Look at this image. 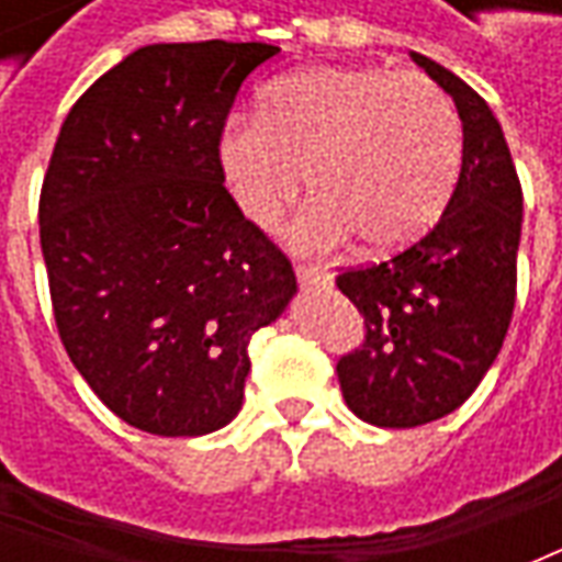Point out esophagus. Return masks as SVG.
I'll return each mask as SVG.
<instances>
[{"label": "esophagus", "mask_w": 562, "mask_h": 562, "mask_svg": "<svg viewBox=\"0 0 562 562\" xmlns=\"http://www.w3.org/2000/svg\"><path fill=\"white\" fill-rule=\"evenodd\" d=\"M297 280L301 285H328L330 273L325 268H310V265H297Z\"/></svg>", "instance_id": "obj_1"}]
</instances>
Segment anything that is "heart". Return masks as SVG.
<instances>
[{"label":"heart","instance_id":"heart-1","mask_svg":"<svg viewBox=\"0 0 562 562\" xmlns=\"http://www.w3.org/2000/svg\"><path fill=\"white\" fill-rule=\"evenodd\" d=\"M222 180L268 228L306 180L318 192L294 244L330 249L358 234L401 249L446 210L460 168V120L434 80L373 66H313L270 80L258 116H234L216 144Z\"/></svg>","mask_w":562,"mask_h":562}]
</instances>
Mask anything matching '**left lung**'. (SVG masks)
Instances as JSON below:
<instances>
[{
	"instance_id": "left-lung-1",
	"label": "left lung",
	"mask_w": 562,
	"mask_h": 562,
	"mask_svg": "<svg viewBox=\"0 0 562 562\" xmlns=\"http://www.w3.org/2000/svg\"><path fill=\"white\" fill-rule=\"evenodd\" d=\"M413 59L454 99L463 165L430 232L337 277L364 316V340L337 361V376L349 409L376 427L454 413L503 349L518 289L524 192L506 135L458 75L422 54Z\"/></svg>"
}]
</instances>
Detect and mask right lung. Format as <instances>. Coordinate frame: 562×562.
<instances>
[{"label": "right lung", "mask_w": 562, "mask_h": 562, "mask_svg": "<svg viewBox=\"0 0 562 562\" xmlns=\"http://www.w3.org/2000/svg\"><path fill=\"white\" fill-rule=\"evenodd\" d=\"M277 54L147 44L80 95L54 144L38 225L56 330L95 397L144 434L232 422L249 340L297 289L216 161L240 83Z\"/></svg>", "instance_id": "right-lung-1"}]
</instances>
